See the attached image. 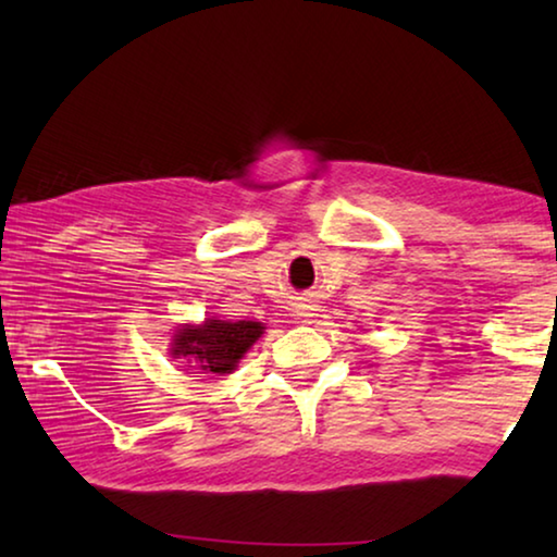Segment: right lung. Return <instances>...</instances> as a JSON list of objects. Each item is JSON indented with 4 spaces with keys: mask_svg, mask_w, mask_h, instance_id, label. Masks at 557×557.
<instances>
[{
    "mask_svg": "<svg viewBox=\"0 0 557 557\" xmlns=\"http://www.w3.org/2000/svg\"><path fill=\"white\" fill-rule=\"evenodd\" d=\"M265 326L260 322H223L206 319L203 324H186L174 334L172 356L186 358L188 373H233L248 348L258 342Z\"/></svg>",
    "mask_w": 557,
    "mask_h": 557,
    "instance_id": "right-lung-1",
    "label": "right lung"
}]
</instances>
